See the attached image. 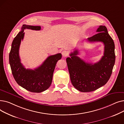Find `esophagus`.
<instances>
[{"label": "esophagus", "mask_w": 124, "mask_h": 124, "mask_svg": "<svg viewBox=\"0 0 124 124\" xmlns=\"http://www.w3.org/2000/svg\"><path fill=\"white\" fill-rule=\"evenodd\" d=\"M68 54H69L68 52L67 51H65V50H64V51H62V56H63V57H67V56L68 55Z\"/></svg>", "instance_id": "obj_1"}]
</instances>
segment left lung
<instances>
[{"label":"left lung","mask_w":124,"mask_h":124,"mask_svg":"<svg viewBox=\"0 0 124 124\" xmlns=\"http://www.w3.org/2000/svg\"><path fill=\"white\" fill-rule=\"evenodd\" d=\"M97 33L87 38L89 42H101L105 46L103 56L94 64L87 63L77 55L78 51L75 50L66 58V62L73 86L81 92H93L107 83L112 73L115 63V44L105 25H100Z\"/></svg>","instance_id":"left-lung-1"}]
</instances>
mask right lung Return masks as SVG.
I'll return each instance as SVG.
<instances>
[{"label":"right lung","instance_id":"right-lung-1","mask_svg":"<svg viewBox=\"0 0 124 124\" xmlns=\"http://www.w3.org/2000/svg\"><path fill=\"white\" fill-rule=\"evenodd\" d=\"M41 28L40 26L23 25L21 31L12 41L9 55L12 73L17 83L29 92L37 93L44 92L50 86L56 64L62 57L61 53L50 56L41 66L34 70L25 69L21 63L19 49L24 37V30L39 31Z\"/></svg>","mask_w":124,"mask_h":124}]
</instances>
